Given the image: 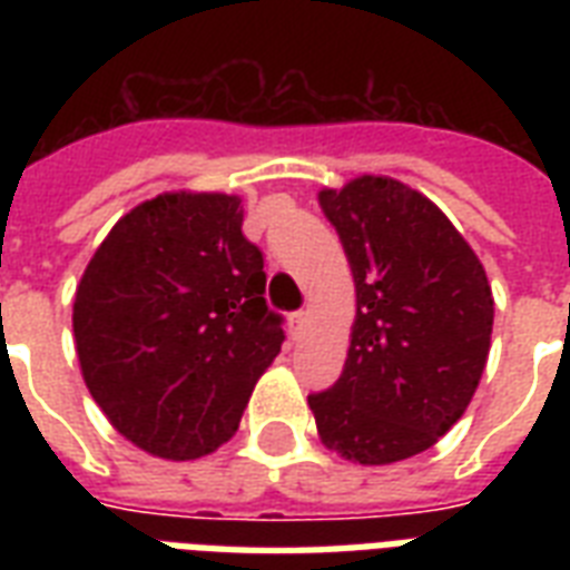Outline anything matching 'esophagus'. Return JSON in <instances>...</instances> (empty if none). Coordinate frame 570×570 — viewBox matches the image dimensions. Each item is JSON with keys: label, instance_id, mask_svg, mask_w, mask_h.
I'll use <instances>...</instances> for the list:
<instances>
[{"label": "esophagus", "instance_id": "esophagus-1", "mask_svg": "<svg viewBox=\"0 0 570 570\" xmlns=\"http://www.w3.org/2000/svg\"><path fill=\"white\" fill-rule=\"evenodd\" d=\"M304 325H307V311L289 313V334H293V337H302Z\"/></svg>", "mask_w": 570, "mask_h": 570}]
</instances>
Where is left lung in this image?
Listing matches in <instances>:
<instances>
[{
	"label": "left lung",
	"instance_id": "obj_1",
	"mask_svg": "<svg viewBox=\"0 0 570 570\" xmlns=\"http://www.w3.org/2000/svg\"><path fill=\"white\" fill-rule=\"evenodd\" d=\"M355 277L352 346L334 387L307 396L320 441L379 468L441 441L485 373L494 295L476 250L423 191L381 174L322 189Z\"/></svg>",
	"mask_w": 570,
	"mask_h": 570
}]
</instances>
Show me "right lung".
<instances>
[{
    "instance_id": "1",
    "label": "right lung",
    "mask_w": 570,
    "mask_h": 570,
    "mask_svg": "<svg viewBox=\"0 0 570 570\" xmlns=\"http://www.w3.org/2000/svg\"><path fill=\"white\" fill-rule=\"evenodd\" d=\"M263 254L242 236V197L165 191L132 206L76 286L85 387L156 459L209 455L239 429L281 352Z\"/></svg>"
}]
</instances>
